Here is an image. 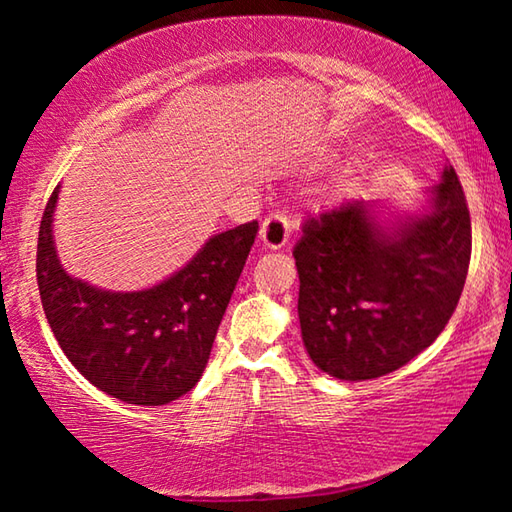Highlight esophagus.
Returning <instances> with one entry per match:
<instances>
[{"label":"esophagus","instance_id":"1","mask_svg":"<svg viewBox=\"0 0 512 512\" xmlns=\"http://www.w3.org/2000/svg\"><path fill=\"white\" fill-rule=\"evenodd\" d=\"M291 235V223L284 214L273 212L268 214L262 228H259V241H262L264 248L268 250H280L289 241Z\"/></svg>","mask_w":512,"mask_h":512}]
</instances>
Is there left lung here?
Masks as SVG:
<instances>
[{
  "mask_svg": "<svg viewBox=\"0 0 512 512\" xmlns=\"http://www.w3.org/2000/svg\"><path fill=\"white\" fill-rule=\"evenodd\" d=\"M470 253V212L452 164L420 214L384 219L354 198L309 219L293 257L311 361L343 381L402 368L452 318Z\"/></svg>",
  "mask_w": 512,
  "mask_h": 512,
  "instance_id": "1",
  "label": "left lung"
}]
</instances>
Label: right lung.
Listing matches in <instances>:
<instances>
[{"label":"right lung","mask_w":512,"mask_h":512,"mask_svg":"<svg viewBox=\"0 0 512 512\" xmlns=\"http://www.w3.org/2000/svg\"><path fill=\"white\" fill-rule=\"evenodd\" d=\"M60 185L40 221L38 289L51 332L81 375L117 400L162 406L192 391L255 244L257 221L219 232L167 280L108 291L69 275L54 241Z\"/></svg>","instance_id":"add662e5"}]
</instances>
